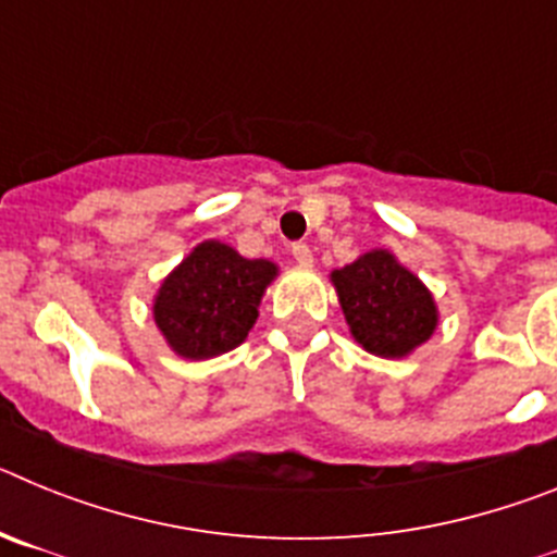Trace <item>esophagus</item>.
I'll use <instances>...</instances> for the list:
<instances>
[{"instance_id": "esophagus-1", "label": "esophagus", "mask_w": 557, "mask_h": 557, "mask_svg": "<svg viewBox=\"0 0 557 557\" xmlns=\"http://www.w3.org/2000/svg\"><path fill=\"white\" fill-rule=\"evenodd\" d=\"M293 259L298 264H304V268H309V264H312V248H309L307 243H295L293 245Z\"/></svg>"}]
</instances>
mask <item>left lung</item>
Instances as JSON below:
<instances>
[{
    "label": "left lung",
    "instance_id": "left-lung-1",
    "mask_svg": "<svg viewBox=\"0 0 557 557\" xmlns=\"http://www.w3.org/2000/svg\"><path fill=\"white\" fill-rule=\"evenodd\" d=\"M332 282L351 334L376 357H405L435 332L437 309L430 289L387 250H371L334 270Z\"/></svg>",
    "mask_w": 557,
    "mask_h": 557
}]
</instances>
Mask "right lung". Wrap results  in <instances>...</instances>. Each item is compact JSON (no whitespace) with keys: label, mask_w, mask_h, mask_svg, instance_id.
<instances>
[{"label":"right lung","mask_w":557,"mask_h":557,"mask_svg":"<svg viewBox=\"0 0 557 557\" xmlns=\"http://www.w3.org/2000/svg\"><path fill=\"white\" fill-rule=\"evenodd\" d=\"M273 275L268 259H243L228 245L203 243L161 284L152 314L181 357H218L248 337Z\"/></svg>","instance_id":"1"}]
</instances>
